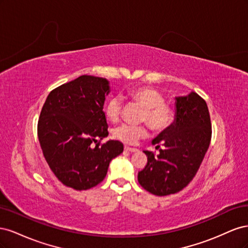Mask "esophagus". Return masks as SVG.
Masks as SVG:
<instances>
[{
    "label": "esophagus",
    "mask_w": 248,
    "mask_h": 248,
    "mask_svg": "<svg viewBox=\"0 0 248 248\" xmlns=\"http://www.w3.org/2000/svg\"><path fill=\"white\" fill-rule=\"evenodd\" d=\"M124 149L126 150V151H129V152H138L139 151L137 148H132V147H128V146H125Z\"/></svg>",
    "instance_id": "1"
}]
</instances>
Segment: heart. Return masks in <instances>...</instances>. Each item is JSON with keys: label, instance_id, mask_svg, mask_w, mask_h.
Wrapping results in <instances>:
<instances>
[{"label": "heart", "instance_id": "heart-1", "mask_svg": "<svg viewBox=\"0 0 248 248\" xmlns=\"http://www.w3.org/2000/svg\"><path fill=\"white\" fill-rule=\"evenodd\" d=\"M130 98L142 108L140 117V122H145L155 132L168 129L176 118L175 108L164 101L163 95L157 90L149 87H140L129 93ZM122 112V101L118 97L110 98L104 108V114L110 122H117ZM115 139L125 144L134 145L148 136L146 125L122 124L112 132Z\"/></svg>", "mask_w": 248, "mask_h": 248}]
</instances>
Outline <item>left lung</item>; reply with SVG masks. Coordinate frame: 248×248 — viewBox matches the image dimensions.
Wrapping results in <instances>:
<instances>
[{"label": "left lung", "mask_w": 248, "mask_h": 248, "mask_svg": "<svg viewBox=\"0 0 248 248\" xmlns=\"http://www.w3.org/2000/svg\"><path fill=\"white\" fill-rule=\"evenodd\" d=\"M176 120L152 140L159 154L144 151L146 167L139 171L142 188L163 197L179 192L198 172L212 137L211 120L206 101L197 93L176 98Z\"/></svg>", "instance_id": "left-lung-1"}]
</instances>
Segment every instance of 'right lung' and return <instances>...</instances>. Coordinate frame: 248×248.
<instances>
[{"mask_svg": "<svg viewBox=\"0 0 248 248\" xmlns=\"http://www.w3.org/2000/svg\"><path fill=\"white\" fill-rule=\"evenodd\" d=\"M109 92L103 78L81 76L52 90L44 102L37 133L48 167L60 182L76 190L95 187L109 162L123 152L108 136L103 104Z\"/></svg>", "mask_w": 248, "mask_h": 248, "instance_id": "1", "label": "right lung"}]
</instances>
